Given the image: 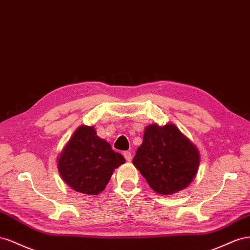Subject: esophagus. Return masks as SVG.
<instances>
[{"label": "esophagus", "mask_w": 250, "mask_h": 250, "mask_svg": "<svg viewBox=\"0 0 250 250\" xmlns=\"http://www.w3.org/2000/svg\"><path fill=\"white\" fill-rule=\"evenodd\" d=\"M124 156L126 161H131L132 160V154L129 152V151H125L124 152Z\"/></svg>", "instance_id": "esophagus-1"}]
</instances>
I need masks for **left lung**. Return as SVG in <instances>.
Masks as SVG:
<instances>
[{
  "label": "left lung",
  "mask_w": 250,
  "mask_h": 250,
  "mask_svg": "<svg viewBox=\"0 0 250 250\" xmlns=\"http://www.w3.org/2000/svg\"><path fill=\"white\" fill-rule=\"evenodd\" d=\"M199 163L197 146L173 124L147 125L133 159L149 188L160 195H172L188 188Z\"/></svg>",
  "instance_id": "8db88e82"
}]
</instances>
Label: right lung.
<instances>
[{"mask_svg":"<svg viewBox=\"0 0 250 250\" xmlns=\"http://www.w3.org/2000/svg\"><path fill=\"white\" fill-rule=\"evenodd\" d=\"M125 162L111 145L99 138L94 126H78L58 159L62 179L71 188L98 195L105 188L114 169Z\"/></svg>","mask_w":250,"mask_h":250,"instance_id":"1","label":"right lung"}]
</instances>
